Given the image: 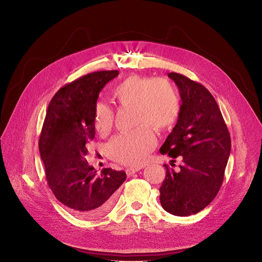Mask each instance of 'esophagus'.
<instances>
[{
    "label": "esophagus",
    "instance_id": "34e87169",
    "mask_svg": "<svg viewBox=\"0 0 262 262\" xmlns=\"http://www.w3.org/2000/svg\"><path fill=\"white\" fill-rule=\"evenodd\" d=\"M140 169L141 168H127L126 170H125V172H126V174H127V176H132L133 174H135L136 172H138V171H140Z\"/></svg>",
    "mask_w": 262,
    "mask_h": 262
}]
</instances>
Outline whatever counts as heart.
<instances>
[{"label":"heart","instance_id":"1","mask_svg":"<svg viewBox=\"0 0 262 262\" xmlns=\"http://www.w3.org/2000/svg\"><path fill=\"white\" fill-rule=\"evenodd\" d=\"M113 97L121 106H136L137 132L117 136L108 144V154L114 161L127 166L142 165L156 148L158 139L154 128L172 127L179 118L181 102L175 86L164 78L127 77L113 90ZM115 112L105 102L94 107L93 125L101 135H107L114 127Z\"/></svg>","mask_w":262,"mask_h":262}]
</instances>
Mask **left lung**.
Here are the masks:
<instances>
[{
	"mask_svg": "<svg viewBox=\"0 0 262 262\" xmlns=\"http://www.w3.org/2000/svg\"><path fill=\"white\" fill-rule=\"evenodd\" d=\"M168 77L179 89L181 111L160 151L181 157L182 165L178 172L165 166L160 201L166 211L185 216L201 211L219 193L231 139L215 99L203 85L176 72Z\"/></svg>",
	"mask_w": 262,
	"mask_h": 262,
	"instance_id": "1",
	"label": "left lung"
}]
</instances>
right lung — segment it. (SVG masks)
Here are the masks:
<instances>
[{
    "label": "right lung",
    "mask_w": 262,
    "mask_h": 262,
    "mask_svg": "<svg viewBox=\"0 0 262 262\" xmlns=\"http://www.w3.org/2000/svg\"><path fill=\"white\" fill-rule=\"evenodd\" d=\"M119 74L101 70L66 84L52 98L39 138L46 176L55 197L80 217L96 219L113 206L124 171L100 175L88 165L86 144L95 137L94 107L101 89Z\"/></svg>",
    "instance_id": "1"
}]
</instances>
